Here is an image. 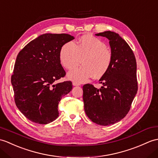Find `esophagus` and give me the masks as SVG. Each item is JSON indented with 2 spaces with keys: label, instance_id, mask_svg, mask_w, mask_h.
Segmentation results:
<instances>
[{
  "label": "esophagus",
  "instance_id": "esophagus-1",
  "mask_svg": "<svg viewBox=\"0 0 158 158\" xmlns=\"http://www.w3.org/2000/svg\"><path fill=\"white\" fill-rule=\"evenodd\" d=\"M73 86H79V85H80V84L78 83H76V82H73Z\"/></svg>",
  "mask_w": 158,
  "mask_h": 158
}]
</instances>
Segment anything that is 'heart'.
<instances>
[{
    "label": "heart",
    "instance_id": "heart-1",
    "mask_svg": "<svg viewBox=\"0 0 158 158\" xmlns=\"http://www.w3.org/2000/svg\"><path fill=\"white\" fill-rule=\"evenodd\" d=\"M82 66L72 69L67 74L69 79L81 83L90 78H100L110 68L112 62L111 51L102 40L91 35L81 37L77 44L72 41L61 47L59 59L62 67L71 69L81 60Z\"/></svg>",
    "mask_w": 158,
    "mask_h": 158
}]
</instances>
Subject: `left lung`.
Instances as JSON below:
<instances>
[{"label": "left lung", "instance_id": "1", "mask_svg": "<svg viewBox=\"0 0 158 158\" xmlns=\"http://www.w3.org/2000/svg\"><path fill=\"white\" fill-rule=\"evenodd\" d=\"M109 40L112 54L110 68L99 80L100 89L91 84L83 86L84 110L92 122L108 126L119 122L129 112L137 94V62L129 44L116 33L96 34Z\"/></svg>", "mask_w": 158, "mask_h": 158}]
</instances>
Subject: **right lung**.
<instances>
[{"label":"right lung","instance_id":"1","mask_svg":"<svg viewBox=\"0 0 158 158\" xmlns=\"http://www.w3.org/2000/svg\"><path fill=\"white\" fill-rule=\"evenodd\" d=\"M75 38L66 34H44L18 54L11 83L18 109L32 122L46 124L56 119L61 98L71 91L70 81L54 84L66 73L59 59L61 47Z\"/></svg>","mask_w":158,"mask_h":158}]
</instances>
